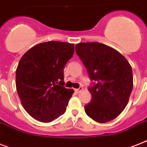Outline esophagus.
<instances>
[{
    "instance_id": "esophagus-1",
    "label": "esophagus",
    "mask_w": 147,
    "mask_h": 147,
    "mask_svg": "<svg viewBox=\"0 0 147 147\" xmlns=\"http://www.w3.org/2000/svg\"><path fill=\"white\" fill-rule=\"evenodd\" d=\"M82 90H83V88H82V87H80L79 88H78V89H76V91L77 93H78V92H80V91H82Z\"/></svg>"
}]
</instances>
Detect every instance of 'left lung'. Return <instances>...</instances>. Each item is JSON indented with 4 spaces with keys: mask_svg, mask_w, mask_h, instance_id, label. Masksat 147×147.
<instances>
[{
    "mask_svg": "<svg viewBox=\"0 0 147 147\" xmlns=\"http://www.w3.org/2000/svg\"><path fill=\"white\" fill-rule=\"evenodd\" d=\"M76 52L94 82L89 88L92 99L84 106L86 114L99 123L112 121L129 100L133 89L131 66L119 51L101 43H79Z\"/></svg>",
    "mask_w": 147,
    "mask_h": 147,
    "instance_id": "obj_1",
    "label": "left lung"
}]
</instances>
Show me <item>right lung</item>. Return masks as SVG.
<instances>
[{
	"instance_id": "1",
	"label": "right lung",
	"mask_w": 147,
	"mask_h": 147,
	"mask_svg": "<svg viewBox=\"0 0 147 147\" xmlns=\"http://www.w3.org/2000/svg\"><path fill=\"white\" fill-rule=\"evenodd\" d=\"M73 53L74 44L47 41L32 47L20 59L16 90L34 119L51 122L65 113L74 90L63 86V70Z\"/></svg>"
}]
</instances>
